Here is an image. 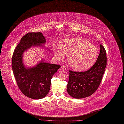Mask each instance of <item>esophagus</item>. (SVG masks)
Returning <instances> with one entry per match:
<instances>
[{
    "mask_svg": "<svg viewBox=\"0 0 124 124\" xmlns=\"http://www.w3.org/2000/svg\"><path fill=\"white\" fill-rule=\"evenodd\" d=\"M66 70V68L64 66H61V68H60V70Z\"/></svg>",
    "mask_w": 124,
    "mask_h": 124,
    "instance_id": "1",
    "label": "esophagus"
}]
</instances>
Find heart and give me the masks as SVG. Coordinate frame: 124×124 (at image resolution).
Instances as JSON below:
<instances>
[{
	"instance_id": "obj_1",
	"label": "heart",
	"mask_w": 124,
	"mask_h": 124,
	"mask_svg": "<svg viewBox=\"0 0 124 124\" xmlns=\"http://www.w3.org/2000/svg\"><path fill=\"white\" fill-rule=\"evenodd\" d=\"M54 52L56 58L62 60L64 55L68 56L70 66L77 71H83L94 63L97 55L96 49L82 38H72L60 41L59 47L54 46Z\"/></svg>"
}]
</instances>
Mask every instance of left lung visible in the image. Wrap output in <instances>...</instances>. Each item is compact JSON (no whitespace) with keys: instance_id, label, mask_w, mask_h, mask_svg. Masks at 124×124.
Listing matches in <instances>:
<instances>
[{"instance_id":"8db88e82","label":"left lung","mask_w":124,"mask_h":124,"mask_svg":"<svg viewBox=\"0 0 124 124\" xmlns=\"http://www.w3.org/2000/svg\"><path fill=\"white\" fill-rule=\"evenodd\" d=\"M100 47L96 62L90 70L81 72L69 70L67 92L72 97L80 99L88 97L98 88L107 65L106 50L102 45Z\"/></svg>"}]
</instances>
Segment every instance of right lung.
I'll return each instance as SVG.
<instances>
[{
  "label": "right lung",
  "instance_id": "obj_1",
  "mask_svg": "<svg viewBox=\"0 0 124 124\" xmlns=\"http://www.w3.org/2000/svg\"><path fill=\"white\" fill-rule=\"evenodd\" d=\"M45 42L42 33L29 32L22 37L13 55L12 66L17 86L23 94L33 99L43 98L47 95L52 76L61 67L43 61L32 68L25 67L22 60L24 52L32 46H41Z\"/></svg>",
  "mask_w": 124,
  "mask_h": 124
}]
</instances>
